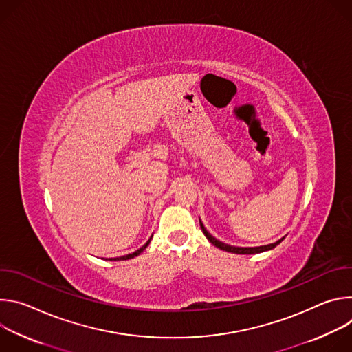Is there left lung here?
<instances>
[{
    "label": "left lung",
    "mask_w": 352,
    "mask_h": 352,
    "mask_svg": "<svg viewBox=\"0 0 352 352\" xmlns=\"http://www.w3.org/2000/svg\"><path fill=\"white\" fill-rule=\"evenodd\" d=\"M200 227H202V231L205 234V236L217 248H220L221 250H227V252H231V254H238V255H250V254H261V252H265V250H269V249H273L274 246H277L280 241L274 242V243H270V245H265V246H256V248H238V246H231V245H227V243H223L220 241H217L216 238H213L208 231L206 228L204 227V224L200 223Z\"/></svg>",
    "instance_id": "1"
}]
</instances>
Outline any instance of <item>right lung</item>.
Here are the masks:
<instances>
[{
	"label": "right lung",
	"mask_w": 352,
	"mask_h": 352,
	"mask_svg": "<svg viewBox=\"0 0 352 352\" xmlns=\"http://www.w3.org/2000/svg\"><path fill=\"white\" fill-rule=\"evenodd\" d=\"M148 242H150V239L142 246V248H139L138 250H135V252L133 254H129V255H125V256H121V258H116V259H113V261H126V259H131V258H135V256H138L140 252H143V250H144V248L148 245Z\"/></svg>",
	"instance_id": "obj_1"
}]
</instances>
